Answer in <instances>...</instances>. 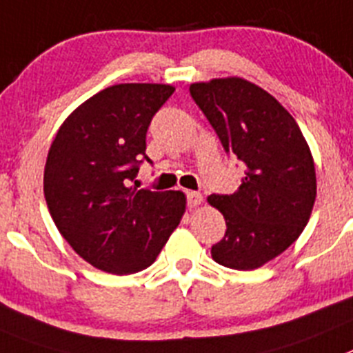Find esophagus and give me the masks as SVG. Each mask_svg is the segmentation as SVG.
<instances>
[{
  "mask_svg": "<svg viewBox=\"0 0 353 353\" xmlns=\"http://www.w3.org/2000/svg\"><path fill=\"white\" fill-rule=\"evenodd\" d=\"M186 199H188V208L190 209L200 205V204H202V200H204L199 192H188V193H186Z\"/></svg>",
  "mask_w": 353,
  "mask_h": 353,
  "instance_id": "esophagus-1",
  "label": "esophagus"
}]
</instances>
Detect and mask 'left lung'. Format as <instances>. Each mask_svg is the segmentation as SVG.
I'll return each mask as SVG.
<instances>
[{"mask_svg":"<svg viewBox=\"0 0 353 353\" xmlns=\"http://www.w3.org/2000/svg\"><path fill=\"white\" fill-rule=\"evenodd\" d=\"M190 93L227 153L248 167L232 195L208 202L223 214L214 262L253 271L287 250L310 221L316 199L315 161L303 132L272 94L241 77L193 82Z\"/></svg>","mask_w":353,"mask_h":353,"instance_id":"1","label":"left lung"}]
</instances>
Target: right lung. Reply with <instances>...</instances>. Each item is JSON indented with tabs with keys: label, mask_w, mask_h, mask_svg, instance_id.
<instances>
[{
	"label": "right lung",
	"mask_w": 353,
	"mask_h": 353,
	"mask_svg": "<svg viewBox=\"0 0 353 353\" xmlns=\"http://www.w3.org/2000/svg\"><path fill=\"white\" fill-rule=\"evenodd\" d=\"M174 90L149 82L105 88L66 117L50 144L47 208L66 243L100 271L149 268L186 211L183 192L130 186L141 158L149 161V123Z\"/></svg>",
	"instance_id": "add662e5"
}]
</instances>
